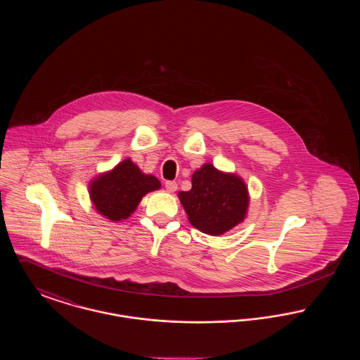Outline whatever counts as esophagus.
<instances>
[{
	"label": "esophagus",
	"instance_id": "obj_1",
	"mask_svg": "<svg viewBox=\"0 0 360 360\" xmlns=\"http://www.w3.org/2000/svg\"><path fill=\"white\" fill-rule=\"evenodd\" d=\"M165 188H166V190H167L169 193H174V191H176V188H178V184H176L175 181H166V182H165Z\"/></svg>",
	"mask_w": 360,
	"mask_h": 360
}]
</instances>
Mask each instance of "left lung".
Segmentation results:
<instances>
[{"instance_id": "left-lung-1", "label": "left lung", "mask_w": 360, "mask_h": 360, "mask_svg": "<svg viewBox=\"0 0 360 360\" xmlns=\"http://www.w3.org/2000/svg\"><path fill=\"white\" fill-rule=\"evenodd\" d=\"M179 200L194 228L207 235H223L244 220L248 191L239 176L207 163L193 174L191 188L181 191Z\"/></svg>"}]
</instances>
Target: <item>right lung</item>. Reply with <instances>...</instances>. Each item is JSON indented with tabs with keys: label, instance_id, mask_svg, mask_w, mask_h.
<instances>
[{
	"label": "right lung",
	"instance_id": "obj_1",
	"mask_svg": "<svg viewBox=\"0 0 360 360\" xmlns=\"http://www.w3.org/2000/svg\"><path fill=\"white\" fill-rule=\"evenodd\" d=\"M160 188L154 175H146L129 159L119 163L112 172L96 178L90 185L94 207L113 221L125 220L135 212L140 200L148 191Z\"/></svg>",
	"mask_w": 360,
	"mask_h": 360
}]
</instances>
